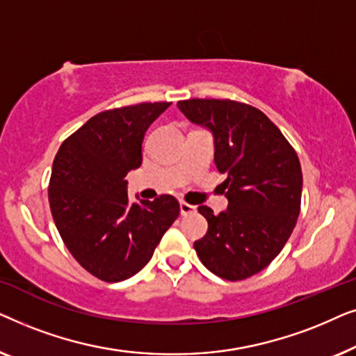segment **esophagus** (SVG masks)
<instances>
[{
  "label": "esophagus",
  "mask_w": 356,
  "mask_h": 356,
  "mask_svg": "<svg viewBox=\"0 0 356 356\" xmlns=\"http://www.w3.org/2000/svg\"><path fill=\"white\" fill-rule=\"evenodd\" d=\"M196 211H197L196 206H191V204L179 201V212H181V216H189V213H194Z\"/></svg>",
  "instance_id": "1"
}]
</instances>
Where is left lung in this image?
Wrapping results in <instances>:
<instances>
[{
    "mask_svg": "<svg viewBox=\"0 0 356 356\" xmlns=\"http://www.w3.org/2000/svg\"><path fill=\"white\" fill-rule=\"evenodd\" d=\"M193 123L213 133L218 173L228 207L213 216L197 211L209 223L194 241L199 259L225 280H245L266 269L284 250L300 216L303 173L295 149L256 106L230 99L179 100Z\"/></svg>",
    "mask_w": 356,
    "mask_h": 356,
    "instance_id": "obj_1",
    "label": "left lung"
}]
</instances>
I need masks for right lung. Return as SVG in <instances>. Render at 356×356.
Instances as JSON below:
<instances>
[{"instance_id": "add662e5", "label": "right lung", "mask_w": 356, "mask_h": 356, "mask_svg": "<svg viewBox=\"0 0 356 356\" xmlns=\"http://www.w3.org/2000/svg\"><path fill=\"white\" fill-rule=\"evenodd\" d=\"M170 102L105 110L63 140L48 202L72 257L97 279L121 282L143 269L179 216L170 194L131 202L124 177L143 163V139Z\"/></svg>"}]
</instances>
